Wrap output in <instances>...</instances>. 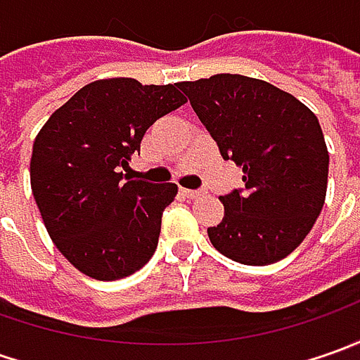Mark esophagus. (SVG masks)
<instances>
[{"instance_id":"obj_1","label":"esophagus","mask_w":360,"mask_h":360,"mask_svg":"<svg viewBox=\"0 0 360 360\" xmlns=\"http://www.w3.org/2000/svg\"><path fill=\"white\" fill-rule=\"evenodd\" d=\"M206 192L204 190H184V196L190 198V200H196V198H202Z\"/></svg>"}]
</instances>
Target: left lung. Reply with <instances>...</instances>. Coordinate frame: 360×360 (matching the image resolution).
I'll return each mask as SVG.
<instances>
[{
	"mask_svg": "<svg viewBox=\"0 0 360 360\" xmlns=\"http://www.w3.org/2000/svg\"><path fill=\"white\" fill-rule=\"evenodd\" d=\"M244 186L220 196L224 218L208 229L220 255L264 266L288 256L323 210L328 152L316 116L269 82L216 74L178 84Z\"/></svg>",
	"mask_w": 360,
	"mask_h": 360,
	"instance_id": "8db88e82",
	"label": "left lung"
}]
</instances>
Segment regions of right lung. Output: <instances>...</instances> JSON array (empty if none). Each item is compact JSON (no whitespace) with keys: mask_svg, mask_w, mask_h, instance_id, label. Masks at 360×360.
Returning a JSON list of instances; mask_svg holds the SVG:
<instances>
[{"mask_svg":"<svg viewBox=\"0 0 360 360\" xmlns=\"http://www.w3.org/2000/svg\"><path fill=\"white\" fill-rule=\"evenodd\" d=\"M184 102L178 84L100 79L74 94L39 130L32 192L51 240L79 272L118 281L156 252L162 212L178 186L130 180L122 168L140 154L146 130Z\"/></svg>","mask_w":360,"mask_h":360,"instance_id":"obj_1","label":"right lung"}]
</instances>
